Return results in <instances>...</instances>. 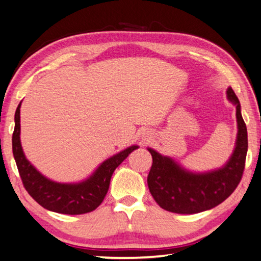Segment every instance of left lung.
I'll return each instance as SVG.
<instances>
[{
    "label": "left lung",
    "instance_id": "1",
    "mask_svg": "<svg viewBox=\"0 0 261 261\" xmlns=\"http://www.w3.org/2000/svg\"><path fill=\"white\" fill-rule=\"evenodd\" d=\"M228 100L236 108L237 139L229 161L208 172H192L168 156L148 148L152 165L148 174L149 191L165 211L195 214L216 207L231 195L241 181L247 152V129L241 113V102L231 88Z\"/></svg>",
    "mask_w": 261,
    "mask_h": 261
}]
</instances>
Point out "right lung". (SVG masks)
Masks as SVG:
<instances>
[{
	"label": "right lung",
	"mask_w": 261,
	"mask_h": 261,
	"mask_svg": "<svg viewBox=\"0 0 261 261\" xmlns=\"http://www.w3.org/2000/svg\"><path fill=\"white\" fill-rule=\"evenodd\" d=\"M20 105L15 113V129L12 134V152L28 193L50 212L60 214L80 215L90 213L99 206L108 193L114 170L127 159L138 146H130L115 153L98 166L90 177L80 182H58L41 174L25 157L20 143Z\"/></svg>",
	"instance_id": "1"
}]
</instances>
